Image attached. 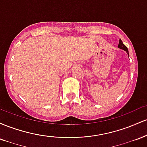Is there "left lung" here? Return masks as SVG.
I'll list each match as a JSON object with an SVG mask.
<instances>
[{
  "label": "left lung",
  "mask_w": 147,
  "mask_h": 147,
  "mask_svg": "<svg viewBox=\"0 0 147 147\" xmlns=\"http://www.w3.org/2000/svg\"><path fill=\"white\" fill-rule=\"evenodd\" d=\"M118 48H120V49H122V50H125L126 52H127L128 55H129V50H128V48H126V45L122 43V40H121V39L119 40V45H118Z\"/></svg>",
  "instance_id": "8db88e82"
}]
</instances>
